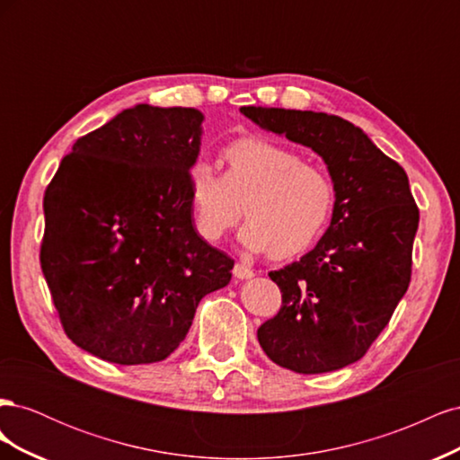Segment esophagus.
<instances>
[{"instance_id": "1", "label": "esophagus", "mask_w": 460, "mask_h": 460, "mask_svg": "<svg viewBox=\"0 0 460 460\" xmlns=\"http://www.w3.org/2000/svg\"><path fill=\"white\" fill-rule=\"evenodd\" d=\"M253 269H249L247 264H242V262H235L234 264V276L240 278V280H247V278H253Z\"/></svg>"}]
</instances>
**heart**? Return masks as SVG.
<instances>
[{
  "label": "heart",
  "instance_id": "b5f03b06",
  "mask_svg": "<svg viewBox=\"0 0 460 460\" xmlns=\"http://www.w3.org/2000/svg\"><path fill=\"white\" fill-rule=\"evenodd\" d=\"M222 174L207 163L188 172L193 228L207 242L225 238L243 215L242 243L276 259L299 255L324 234L336 205V186L323 164L269 137L247 136L218 153Z\"/></svg>",
  "mask_w": 460,
  "mask_h": 460
}]
</instances>
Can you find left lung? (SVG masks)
I'll use <instances>...</instances> for the list:
<instances>
[{"label":"left lung","instance_id":"1","mask_svg":"<svg viewBox=\"0 0 460 460\" xmlns=\"http://www.w3.org/2000/svg\"><path fill=\"white\" fill-rule=\"evenodd\" d=\"M261 128L307 146L336 186L332 222L313 252L269 272L282 307L257 338L272 363L323 374L365 357L405 296L419 207L407 172L349 120L278 107H242Z\"/></svg>","mask_w":460,"mask_h":460}]
</instances>
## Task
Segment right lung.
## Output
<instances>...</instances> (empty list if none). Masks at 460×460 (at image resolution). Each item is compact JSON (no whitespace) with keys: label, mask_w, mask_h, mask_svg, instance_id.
<instances>
[{"label":"right lung","mask_w":460,"mask_h":460,"mask_svg":"<svg viewBox=\"0 0 460 460\" xmlns=\"http://www.w3.org/2000/svg\"><path fill=\"white\" fill-rule=\"evenodd\" d=\"M201 122L190 107L124 109L78 137L46 188L41 272L68 340L109 363L169 357L232 278L190 213Z\"/></svg>","instance_id":"1"}]
</instances>
